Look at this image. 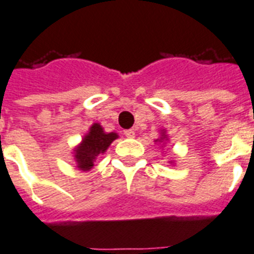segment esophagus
<instances>
[{"label":"esophagus","mask_w":254,"mask_h":254,"mask_svg":"<svg viewBox=\"0 0 254 254\" xmlns=\"http://www.w3.org/2000/svg\"><path fill=\"white\" fill-rule=\"evenodd\" d=\"M124 134H125L127 138H134L135 137V129H127V130L124 131Z\"/></svg>","instance_id":"1"}]
</instances>
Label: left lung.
I'll return each mask as SVG.
<instances>
[{"label": "left lung", "mask_w": 254, "mask_h": 254, "mask_svg": "<svg viewBox=\"0 0 254 254\" xmlns=\"http://www.w3.org/2000/svg\"><path fill=\"white\" fill-rule=\"evenodd\" d=\"M166 135H164V133H162V137H160L159 138V139H156V142H163V141H164V139H166Z\"/></svg>", "instance_id": "left-lung-1"}]
</instances>
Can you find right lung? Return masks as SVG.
<instances>
[{
  "mask_svg": "<svg viewBox=\"0 0 254 254\" xmlns=\"http://www.w3.org/2000/svg\"><path fill=\"white\" fill-rule=\"evenodd\" d=\"M116 138H119L116 133H106L103 130L102 125L94 124L79 146L74 150V159L77 162L78 168L82 171L91 170L96 156L104 154Z\"/></svg>",
  "mask_w": 254,
  "mask_h": 254,
  "instance_id": "add662e5",
  "label": "right lung"
}]
</instances>
